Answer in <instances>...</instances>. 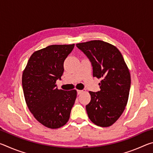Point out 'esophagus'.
Wrapping results in <instances>:
<instances>
[{"label": "esophagus", "mask_w": 153, "mask_h": 153, "mask_svg": "<svg viewBox=\"0 0 153 153\" xmlns=\"http://www.w3.org/2000/svg\"><path fill=\"white\" fill-rule=\"evenodd\" d=\"M77 94H82V93L83 92H84V90H77Z\"/></svg>", "instance_id": "obj_1"}]
</instances>
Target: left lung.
<instances>
[{"label": "left lung", "mask_w": 153, "mask_h": 153, "mask_svg": "<svg viewBox=\"0 0 153 153\" xmlns=\"http://www.w3.org/2000/svg\"><path fill=\"white\" fill-rule=\"evenodd\" d=\"M76 46L91 61L93 76L102 79L100 91H89L88 115L95 125L109 127L122 115L128 103L131 85L128 67L120 51L109 43L91 40Z\"/></svg>", "instance_id": "1"}]
</instances>
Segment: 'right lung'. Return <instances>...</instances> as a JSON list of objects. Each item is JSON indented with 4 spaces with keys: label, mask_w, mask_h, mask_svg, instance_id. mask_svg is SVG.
Returning a JSON list of instances; mask_svg holds the SVG:
<instances>
[{
    "label": "right lung",
    "mask_w": 153,
    "mask_h": 153,
    "mask_svg": "<svg viewBox=\"0 0 153 153\" xmlns=\"http://www.w3.org/2000/svg\"><path fill=\"white\" fill-rule=\"evenodd\" d=\"M74 45H51L35 51L23 71L22 86L27 107L36 120L48 128L65 125L76 99V90L64 91L56 84L63 75L65 59Z\"/></svg>",
    "instance_id": "right-lung-1"
}]
</instances>
